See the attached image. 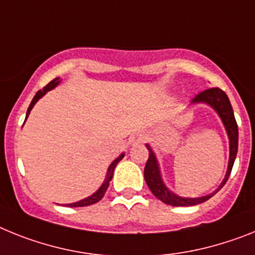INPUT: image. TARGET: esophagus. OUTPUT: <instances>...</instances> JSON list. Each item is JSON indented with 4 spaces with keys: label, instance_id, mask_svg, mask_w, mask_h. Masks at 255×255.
<instances>
[{
    "label": "esophagus",
    "instance_id": "34e87169",
    "mask_svg": "<svg viewBox=\"0 0 255 255\" xmlns=\"http://www.w3.org/2000/svg\"><path fill=\"white\" fill-rule=\"evenodd\" d=\"M142 140H143L142 134H136V136L133 137V140H132V141H133V142H141Z\"/></svg>",
    "mask_w": 255,
    "mask_h": 255
}]
</instances>
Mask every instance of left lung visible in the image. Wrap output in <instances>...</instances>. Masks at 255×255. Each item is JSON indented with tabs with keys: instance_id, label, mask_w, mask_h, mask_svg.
Here are the masks:
<instances>
[{
	"instance_id": "8db88e82",
	"label": "left lung",
	"mask_w": 255,
	"mask_h": 255,
	"mask_svg": "<svg viewBox=\"0 0 255 255\" xmlns=\"http://www.w3.org/2000/svg\"><path fill=\"white\" fill-rule=\"evenodd\" d=\"M192 103H205L209 104L213 109H216V112L220 114L221 119H222L223 125H225L226 130H227V134H229L230 138V161H229V169H227V173H226L225 180L221 183L220 187L217 189L216 192L220 191L222 189L225 183L229 180L230 173H231L232 167H234V161L236 158V154H238V145H239V129H238V123H236V119H235L234 110H232L231 103H230L229 97L225 94V91H222L218 87L208 88L205 91H201L200 94H198L195 96V99L192 100ZM147 150H149V159L146 161L145 170H143V176H145V181L149 186V189L151 190L152 194L161 200L163 203L168 205H172V207H190V205H196L200 204V203H204L208 199H210L216 192H212L210 195L207 196H201V198H195V199H189V198H181V196H177L176 194L170 192L169 190L165 187V185L161 181L160 173H159L158 168V161L155 158L154 152L150 149V146H146Z\"/></svg>"
}]
</instances>
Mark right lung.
Returning <instances> with one entry per match:
<instances>
[{
  "label": "right lung",
  "mask_w": 255,
  "mask_h": 255,
  "mask_svg": "<svg viewBox=\"0 0 255 255\" xmlns=\"http://www.w3.org/2000/svg\"><path fill=\"white\" fill-rule=\"evenodd\" d=\"M59 82H60V81H59V78L52 79V81H51L47 86H45V87L42 88V90H39L38 92L35 94V96L33 97L32 103H30L29 108H28V112H26V117L29 115L30 110H32V108H33V106H34V104L37 103V101H38L39 99H41V97L43 96V95H45L46 92H47V91L52 90V88H54L55 86L59 85ZM26 117H25V119H26ZM123 156H125V154H122L121 156H118V158L115 159V160L113 161L112 164L109 165V169H108V173H106V180H105V182L103 183V186H101L100 189L97 190V191L95 192L94 195H91V196H88L87 199H83V200H81V201H77V203H73V204H69V207H87V205L95 204V203H97V201H100L101 199L104 198V195H105V192H106V190H108V187H109V183H110V181H112V178H113V173H114L115 167H117V164H118L119 161H121L122 159H123Z\"/></svg>",
  "instance_id": "1"
}]
</instances>
